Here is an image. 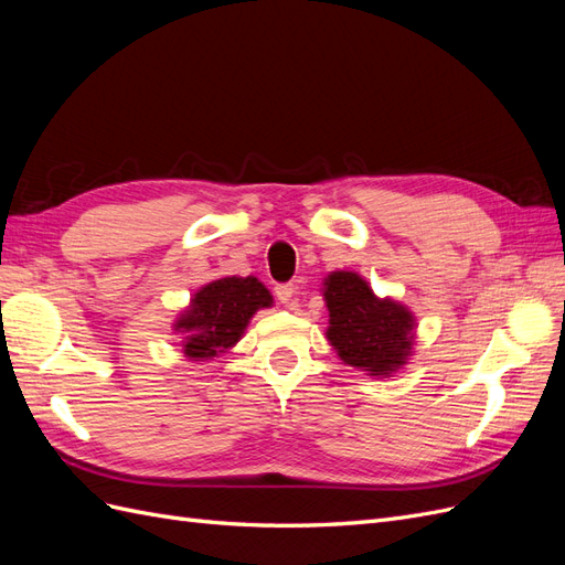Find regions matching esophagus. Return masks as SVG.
Masks as SVG:
<instances>
[{
  "mask_svg": "<svg viewBox=\"0 0 565 565\" xmlns=\"http://www.w3.org/2000/svg\"><path fill=\"white\" fill-rule=\"evenodd\" d=\"M297 295H299V292H297V285H292V282L276 285V297H278V301L285 303V306H289V309H297V306H299V297H297Z\"/></svg>",
  "mask_w": 565,
  "mask_h": 565,
  "instance_id": "1",
  "label": "esophagus"
}]
</instances>
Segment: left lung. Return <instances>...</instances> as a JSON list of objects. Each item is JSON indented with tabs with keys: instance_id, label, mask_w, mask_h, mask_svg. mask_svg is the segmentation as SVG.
<instances>
[{
	"instance_id": "left-lung-1",
	"label": "left lung",
	"mask_w": 565,
	"mask_h": 565,
	"mask_svg": "<svg viewBox=\"0 0 565 565\" xmlns=\"http://www.w3.org/2000/svg\"><path fill=\"white\" fill-rule=\"evenodd\" d=\"M328 301V339L339 358L372 377L396 372L413 351L415 318L393 299L374 297L370 285L351 270L324 278Z\"/></svg>"
}]
</instances>
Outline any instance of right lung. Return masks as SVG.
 Here are the masks:
<instances>
[{
    "mask_svg": "<svg viewBox=\"0 0 565 565\" xmlns=\"http://www.w3.org/2000/svg\"><path fill=\"white\" fill-rule=\"evenodd\" d=\"M273 303L268 289L252 276L221 278L204 285L181 313L174 330L183 337V353L191 361H212L235 347L249 318Z\"/></svg>",
    "mask_w": 565,
    "mask_h": 565,
    "instance_id": "add662e5",
    "label": "right lung"
}]
</instances>
